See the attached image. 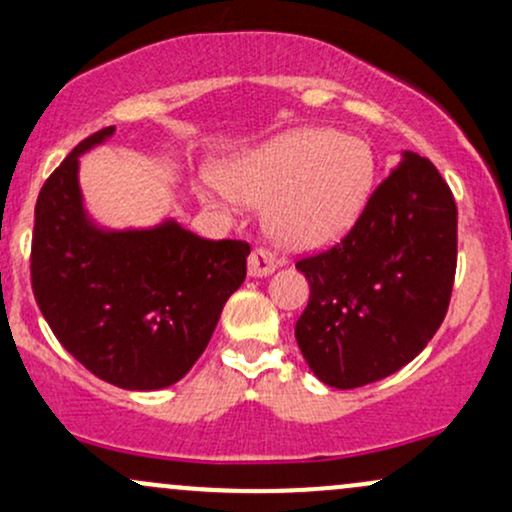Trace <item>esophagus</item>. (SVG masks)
Returning a JSON list of instances; mask_svg holds the SVG:
<instances>
[{"label": "esophagus", "mask_w": 512, "mask_h": 512, "mask_svg": "<svg viewBox=\"0 0 512 512\" xmlns=\"http://www.w3.org/2000/svg\"><path fill=\"white\" fill-rule=\"evenodd\" d=\"M276 267H279V260H276L272 250H267V248L252 250V255L248 260L250 276H269Z\"/></svg>", "instance_id": "esophagus-1"}]
</instances>
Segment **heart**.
I'll use <instances>...</instances> for the list:
<instances>
[{"label":"heart","instance_id":"b5f03b06","mask_svg":"<svg viewBox=\"0 0 512 512\" xmlns=\"http://www.w3.org/2000/svg\"><path fill=\"white\" fill-rule=\"evenodd\" d=\"M236 202L267 207L276 240L296 250L334 243L366 209L375 156L363 139L334 129H298L238 156L219 175Z\"/></svg>","mask_w":512,"mask_h":512}]
</instances>
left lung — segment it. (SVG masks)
Instances as JSON below:
<instances>
[{
    "label": "left lung",
    "mask_w": 512,
    "mask_h": 512,
    "mask_svg": "<svg viewBox=\"0 0 512 512\" xmlns=\"http://www.w3.org/2000/svg\"><path fill=\"white\" fill-rule=\"evenodd\" d=\"M310 301L296 342L339 390L375 383L424 351L448 313L457 269V204L431 161L404 151L351 231L296 262Z\"/></svg>",
    "instance_id": "obj_1"
}]
</instances>
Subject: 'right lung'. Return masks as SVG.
Segmentation results:
<instances>
[{"mask_svg": "<svg viewBox=\"0 0 512 512\" xmlns=\"http://www.w3.org/2000/svg\"><path fill=\"white\" fill-rule=\"evenodd\" d=\"M105 127L76 144L35 202L31 286L40 313L86 370L122 390L178 383L207 349L250 245L209 240L166 221L149 231H101L86 219L79 156Z\"/></svg>", "mask_w": 512, "mask_h": 512, "instance_id": "obj_1", "label": "right lung"}]
</instances>
